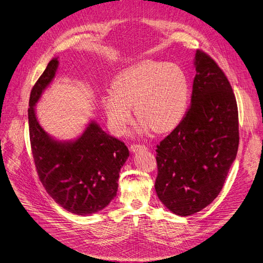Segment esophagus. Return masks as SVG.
I'll return each mask as SVG.
<instances>
[{"label": "esophagus", "mask_w": 263, "mask_h": 263, "mask_svg": "<svg viewBox=\"0 0 263 263\" xmlns=\"http://www.w3.org/2000/svg\"><path fill=\"white\" fill-rule=\"evenodd\" d=\"M145 149H146V146H144V145H137V144L130 145V151H133V153H136V151L145 150Z\"/></svg>", "instance_id": "1"}]
</instances>
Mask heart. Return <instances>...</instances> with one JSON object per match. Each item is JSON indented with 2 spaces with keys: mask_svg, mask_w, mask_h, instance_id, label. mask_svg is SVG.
Returning a JSON list of instances; mask_svg holds the SVG:
<instances>
[{
  "mask_svg": "<svg viewBox=\"0 0 263 263\" xmlns=\"http://www.w3.org/2000/svg\"><path fill=\"white\" fill-rule=\"evenodd\" d=\"M113 92L102 98L110 128L122 134L133 119V107L145 129L173 130L184 118L190 102L189 78L179 65L146 60L114 79Z\"/></svg>",
  "mask_w": 263,
  "mask_h": 263,
  "instance_id": "1",
  "label": "heart"
}]
</instances>
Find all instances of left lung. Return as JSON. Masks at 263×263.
Here are the masks:
<instances>
[{"mask_svg":"<svg viewBox=\"0 0 263 263\" xmlns=\"http://www.w3.org/2000/svg\"><path fill=\"white\" fill-rule=\"evenodd\" d=\"M191 104L182 122L157 145V195L180 216L217 197L239 145L238 107L226 74L198 49Z\"/></svg>","mask_w":263,"mask_h":263,"instance_id":"left-lung-1","label":"left lung"}]
</instances>
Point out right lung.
<instances>
[{
	"label": "right lung",
	"instance_id": "add662e5",
	"mask_svg": "<svg viewBox=\"0 0 263 263\" xmlns=\"http://www.w3.org/2000/svg\"><path fill=\"white\" fill-rule=\"evenodd\" d=\"M58 59L49 61L33 86L28 124L31 153L38 177L55 203L70 213L90 215L116 196L119 171L129 151L123 141L91 123L81 137L71 142L55 141L39 125L35 104L54 77Z\"/></svg>",
	"mask_w": 263,
	"mask_h": 263
}]
</instances>
